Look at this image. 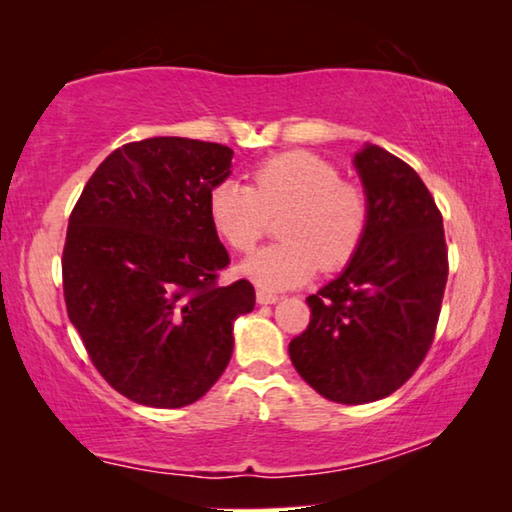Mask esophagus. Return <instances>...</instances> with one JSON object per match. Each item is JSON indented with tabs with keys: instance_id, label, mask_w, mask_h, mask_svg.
<instances>
[{
	"instance_id": "esophagus-1",
	"label": "esophagus",
	"mask_w": 512,
	"mask_h": 512,
	"mask_svg": "<svg viewBox=\"0 0 512 512\" xmlns=\"http://www.w3.org/2000/svg\"><path fill=\"white\" fill-rule=\"evenodd\" d=\"M255 296H257L259 305H273V302H277L275 293H268V291H264V289H257Z\"/></svg>"
}]
</instances>
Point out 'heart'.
<instances>
[{
  "mask_svg": "<svg viewBox=\"0 0 512 512\" xmlns=\"http://www.w3.org/2000/svg\"><path fill=\"white\" fill-rule=\"evenodd\" d=\"M216 235L235 253H250L280 221L282 244L259 250L244 273L264 289H291L318 271L348 266L366 239L370 203L361 187L343 183L339 169L309 151L262 160L253 185L223 178L207 194Z\"/></svg>",
  "mask_w": 512,
  "mask_h": 512,
  "instance_id": "obj_1",
  "label": "heart"
}]
</instances>
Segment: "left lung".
Segmentation results:
<instances>
[{"label": "left lung", "instance_id": "obj_1", "mask_svg": "<svg viewBox=\"0 0 512 512\" xmlns=\"http://www.w3.org/2000/svg\"><path fill=\"white\" fill-rule=\"evenodd\" d=\"M354 167L370 203L366 239L307 298L309 325L289 343L300 377L339 404L375 402L409 381L433 343L449 273L443 214L418 173L375 144Z\"/></svg>", "mask_w": 512, "mask_h": 512}]
</instances>
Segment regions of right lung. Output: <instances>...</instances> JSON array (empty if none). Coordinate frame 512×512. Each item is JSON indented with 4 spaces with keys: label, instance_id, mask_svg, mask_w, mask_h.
Listing matches in <instances>:
<instances>
[{
    "label": "right lung",
    "instance_id": "right-lung-1",
    "mask_svg": "<svg viewBox=\"0 0 512 512\" xmlns=\"http://www.w3.org/2000/svg\"><path fill=\"white\" fill-rule=\"evenodd\" d=\"M232 149L149 137L112 151L69 214L67 316L94 368L128 400L180 409L210 391L235 348L232 323L255 307L230 264L207 194L230 176Z\"/></svg>",
    "mask_w": 512,
    "mask_h": 512
}]
</instances>
